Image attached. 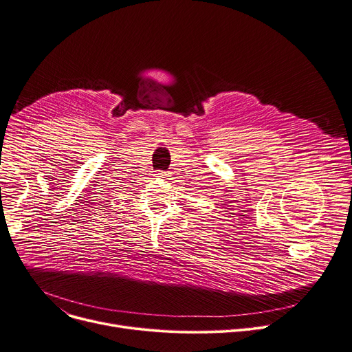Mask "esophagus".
Wrapping results in <instances>:
<instances>
[{"instance_id": "obj_1", "label": "esophagus", "mask_w": 352, "mask_h": 352, "mask_svg": "<svg viewBox=\"0 0 352 352\" xmlns=\"http://www.w3.org/2000/svg\"><path fill=\"white\" fill-rule=\"evenodd\" d=\"M155 175H157V177H163V178H164V177H166V175H168V174H167V171H157V174H155Z\"/></svg>"}]
</instances>
